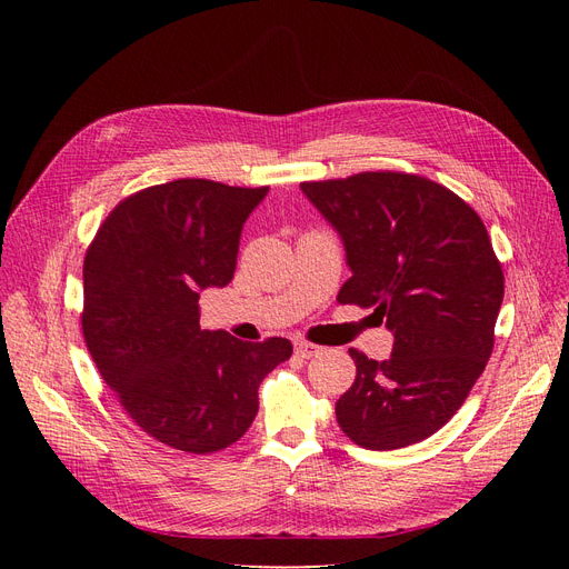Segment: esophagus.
<instances>
[{
    "mask_svg": "<svg viewBox=\"0 0 569 569\" xmlns=\"http://www.w3.org/2000/svg\"><path fill=\"white\" fill-rule=\"evenodd\" d=\"M295 349H297V353L301 358H313V356H318L322 351L320 347H316V343H311V341H297Z\"/></svg>",
    "mask_w": 569,
    "mask_h": 569,
    "instance_id": "1",
    "label": "esophagus"
}]
</instances>
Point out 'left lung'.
Wrapping results in <instances>:
<instances>
[{"label": "left lung", "instance_id": "left-lung-1", "mask_svg": "<svg viewBox=\"0 0 569 569\" xmlns=\"http://www.w3.org/2000/svg\"><path fill=\"white\" fill-rule=\"evenodd\" d=\"M347 247L339 303L375 308L393 332L391 358L363 351L337 401L353 443L393 451L432 437L485 372L503 301V268L485 222L449 187L401 170L301 182Z\"/></svg>", "mask_w": 569, "mask_h": 569}]
</instances>
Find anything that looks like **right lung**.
<instances>
[{
	"instance_id": "1",
	"label": "right lung",
	"mask_w": 569,
	"mask_h": 569,
	"mask_svg": "<svg viewBox=\"0 0 569 569\" xmlns=\"http://www.w3.org/2000/svg\"><path fill=\"white\" fill-rule=\"evenodd\" d=\"M268 187L182 178L140 189L101 222L82 266V337L118 403L187 453L228 449L251 427L258 387L291 341L199 327V295L226 287L244 220Z\"/></svg>"
}]
</instances>
